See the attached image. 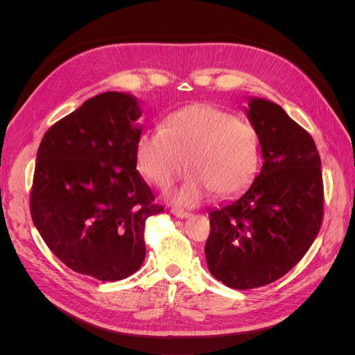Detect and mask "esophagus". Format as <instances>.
<instances>
[{
    "label": "esophagus",
    "mask_w": 355,
    "mask_h": 355,
    "mask_svg": "<svg viewBox=\"0 0 355 355\" xmlns=\"http://www.w3.org/2000/svg\"><path fill=\"white\" fill-rule=\"evenodd\" d=\"M171 213H173V216H176L179 219H187L191 216V213H188L185 210H180V209H171Z\"/></svg>",
    "instance_id": "obj_1"
}]
</instances>
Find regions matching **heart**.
<instances>
[{"label": "heart", "mask_w": 355, "mask_h": 355, "mask_svg": "<svg viewBox=\"0 0 355 355\" xmlns=\"http://www.w3.org/2000/svg\"><path fill=\"white\" fill-rule=\"evenodd\" d=\"M136 161L142 175L161 189L173 184L187 164L185 182L168 198L194 207L211 191L227 198L247 188L259 164V139L250 123L213 105L194 103L168 114L161 130L141 135Z\"/></svg>", "instance_id": "b5f03b06"}]
</instances>
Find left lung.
<instances>
[{"instance_id":"left-lung-1","label":"left lung","mask_w":355,"mask_h":355,"mask_svg":"<svg viewBox=\"0 0 355 355\" xmlns=\"http://www.w3.org/2000/svg\"><path fill=\"white\" fill-rule=\"evenodd\" d=\"M244 112L263 164L241 197L209 211L210 274L237 290L270 284L314 243L323 219V175L314 139L280 105L250 98Z\"/></svg>"}]
</instances>
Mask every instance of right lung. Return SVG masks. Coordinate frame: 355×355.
Instances as JSON below:
<instances>
[{
  "label": "right lung",
  "instance_id": "right-lung-1",
  "mask_svg": "<svg viewBox=\"0 0 355 355\" xmlns=\"http://www.w3.org/2000/svg\"><path fill=\"white\" fill-rule=\"evenodd\" d=\"M141 115L133 94L101 93L53 124L37 153L32 222L53 254L101 282L141 268L145 222L164 210L136 170Z\"/></svg>",
  "mask_w": 355,
  "mask_h": 355
}]
</instances>
